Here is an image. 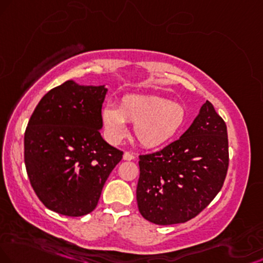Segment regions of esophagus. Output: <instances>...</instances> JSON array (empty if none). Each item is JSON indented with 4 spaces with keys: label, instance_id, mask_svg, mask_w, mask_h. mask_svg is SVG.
<instances>
[{
    "label": "esophagus",
    "instance_id": "esophagus-1",
    "mask_svg": "<svg viewBox=\"0 0 263 263\" xmlns=\"http://www.w3.org/2000/svg\"><path fill=\"white\" fill-rule=\"evenodd\" d=\"M134 158H135L134 154H132V152H124V154H123V160L132 161V160H134Z\"/></svg>",
    "mask_w": 263,
    "mask_h": 263
}]
</instances>
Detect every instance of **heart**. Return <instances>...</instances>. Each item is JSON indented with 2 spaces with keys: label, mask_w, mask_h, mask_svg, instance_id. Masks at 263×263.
Listing matches in <instances>:
<instances>
[{
  "label": "heart",
  "mask_w": 263,
  "mask_h": 263,
  "mask_svg": "<svg viewBox=\"0 0 263 263\" xmlns=\"http://www.w3.org/2000/svg\"><path fill=\"white\" fill-rule=\"evenodd\" d=\"M101 122L107 139L118 144L128 134L126 122L134 123V135L144 147L166 144L185 123V108L157 96L126 95L118 106L106 103Z\"/></svg>",
  "instance_id": "heart-1"
}]
</instances>
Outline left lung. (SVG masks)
I'll list each match as a JSON object with an SVG mask.
<instances>
[{
    "label": "left lung",
    "instance_id": "1",
    "mask_svg": "<svg viewBox=\"0 0 263 263\" xmlns=\"http://www.w3.org/2000/svg\"><path fill=\"white\" fill-rule=\"evenodd\" d=\"M137 201L155 224L184 223L199 215L222 189L228 171L227 125L210 101L178 140L141 155Z\"/></svg>",
    "mask_w": 263,
    "mask_h": 263
}]
</instances>
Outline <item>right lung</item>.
<instances>
[{"label":"right lung","instance_id":"obj_1","mask_svg":"<svg viewBox=\"0 0 263 263\" xmlns=\"http://www.w3.org/2000/svg\"><path fill=\"white\" fill-rule=\"evenodd\" d=\"M108 89L67 80L37 103L24 134L30 184L48 210L92 212L123 152L103 140L101 108Z\"/></svg>","mask_w":263,"mask_h":263}]
</instances>
